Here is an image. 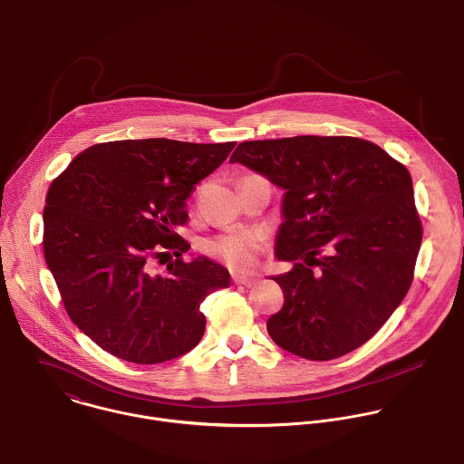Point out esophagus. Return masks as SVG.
Wrapping results in <instances>:
<instances>
[{
	"label": "esophagus",
	"instance_id": "1",
	"mask_svg": "<svg viewBox=\"0 0 464 464\" xmlns=\"http://www.w3.org/2000/svg\"><path fill=\"white\" fill-rule=\"evenodd\" d=\"M233 282H235L237 285H244V287H253V285L256 284L255 278H246V276H235Z\"/></svg>",
	"mask_w": 464,
	"mask_h": 464
}]
</instances>
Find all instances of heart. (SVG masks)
<instances>
[{"label":"heart","mask_w":464,"mask_h":464,"mask_svg":"<svg viewBox=\"0 0 464 464\" xmlns=\"http://www.w3.org/2000/svg\"><path fill=\"white\" fill-rule=\"evenodd\" d=\"M262 246L264 238L256 231H229L208 238L202 249L233 269H247L255 264Z\"/></svg>","instance_id":"b5f03b06"}]
</instances>
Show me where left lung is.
<instances>
[{"label":"left lung","mask_w":464,"mask_h":464,"mask_svg":"<svg viewBox=\"0 0 464 464\" xmlns=\"http://www.w3.org/2000/svg\"><path fill=\"white\" fill-rule=\"evenodd\" d=\"M229 162L284 189L271 276L284 291L273 342L327 362L369 342L405 298L423 229L409 169L374 142L300 135L240 142Z\"/></svg>","instance_id":"obj_1"}]
</instances>
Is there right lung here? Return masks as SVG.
<instances>
[{
    "instance_id": "obj_1",
    "label": "right lung",
    "mask_w": 464,
    "mask_h": 464,
    "mask_svg": "<svg viewBox=\"0 0 464 464\" xmlns=\"http://www.w3.org/2000/svg\"><path fill=\"white\" fill-rule=\"evenodd\" d=\"M235 142L113 140L86 148L52 182L43 249L72 322L106 353L153 365L189 353L202 338V300L229 287V271L197 256L175 233L193 186ZM178 256L162 274L149 258Z\"/></svg>"
}]
</instances>
